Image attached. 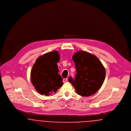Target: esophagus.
Masks as SVG:
<instances>
[{"label": "esophagus", "mask_w": 131, "mask_h": 131, "mask_svg": "<svg viewBox=\"0 0 131 131\" xmlns=\"http://www.w3.org/2000/svg\"><path fill=\"white\" fill-rule=\"evenodd\" d=\"M67 80H68V79H67V78H64V79H63V82L65 83L67 81Z\"/></svg>", "instance_id": "obj_1"}]
</instances>
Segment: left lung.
<instances>
[{
  "label": "left lung",
  "instance_id": "left-lung-1",
  "mask_svg": "<svg viewBox=\"0 0 131 131\" xmlns=\"http://www.w3.org/2000/svg\"><path fill=\"white\" fill-rule=\"evenodd\" d=\"M77 74L75 78L70 77L69 81L75 87L77 93L89 96L95 93L103 83L105 68L96 56L84 51L73 56Z\"/></svg>",
  "mask_w": 131,
  "mask_h": 131
}]
</instances>
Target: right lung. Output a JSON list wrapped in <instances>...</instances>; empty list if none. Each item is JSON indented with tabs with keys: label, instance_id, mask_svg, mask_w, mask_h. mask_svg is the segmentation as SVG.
I'll return each instance as SVG.
<instances>
[{
	"label": "right lung",
	"instance_id": "add662e5",
	"mask_svg": "<svg viewBox=\"0 0 131 131\" xmlns=\"http://www.w3.org/2000/svg\"><path fill=\"white\" fill-rule=\"evenodd\" d=\"M59 59L57 51L47 53L37 59L31 71V80L39 93L48 96L56 92L62 86V78L58 73L56 64Z\"/></svg>",
	"mask_w": 131,
	"mask_h": 131
}]
</instances>
